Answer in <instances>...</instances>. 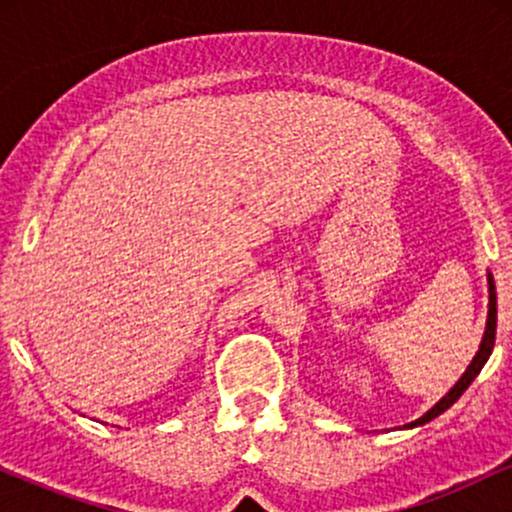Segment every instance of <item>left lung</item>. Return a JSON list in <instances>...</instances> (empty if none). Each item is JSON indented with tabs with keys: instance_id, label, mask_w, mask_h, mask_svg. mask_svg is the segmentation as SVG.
<instances>
[{
	"instance_id": "1",
	"label": "left lung",
	"mask_w": 512,
	"mask_h": 512,
	"mask_svg": "<svg viewBox=\"0 0 512 512\" xmlns=\"http://www.w3.org/2000/svg\"><path fill=\"white\" fill-rule=\"evenodd\" d=\"M486 281H489V315H486V330H484V337H481V344H479L477 356L472 358V363H469L467 370H464L462 378L457 380V383L450 387L448 395H445L443 399H438V402L433 404V407L428 409L424 416H419V419L411 421V424H407L404 428L424 426V424H428V421H433V419H436V416L443 414L445 409H450L452 404H455L457 399L462 397V392L467 390L469 385H472V380L477 378V375L481 373V368H484V363L489 361V356H491V351H493V342H496V284H493L491 272H489V276H486Z\"/></svg>"
}]
</instances>
